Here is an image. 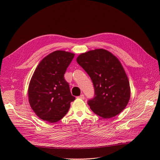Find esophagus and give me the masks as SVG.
Returning <instances> with one entry per match:
<instances>
[{
	"label": "esophagus",
	"mask_w": 160,
	"mask_h": 160,
	"mask_svg": "<svg viewBox=\"0 0 160 160\" xmlns=\"http://www.w3.org/2000/svg\"><path fill=\"white\" fill-rule=\"evenodd\" d=\"M84 95H83V94L82 95H81L80 96H79V97H78V98H80V99H84Z\"/></svg>",
	"instance_id": "obj_1"
}]
</instances>
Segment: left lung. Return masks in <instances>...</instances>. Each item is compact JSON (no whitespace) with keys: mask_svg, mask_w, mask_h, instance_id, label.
<instances>
[{"mask_svg":"<svg viewBox=\"0 0 160 160\" xmlns=\"http://www.w3.org/2000/svg\"><path fill=\"white\" fill-rule=\"evenodd\" d=\"M77 62L93 82L95 97L88 102L91 110L104 119L119 114L128 103L130 88L118 59L100 48L81 54Z\"/></svg>","mask_w":160,"mask_h":160,"instance_id":"obj_1","label":"left lung"}]
</instances>
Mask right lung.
Instances as JSON below:
<instances>
[{"instance_id":"add662e5","label":"right lung","mask_w":160,"mask_h":160,"mask_svg":"<svg viewBox=\"0 0 160 160\" xmlns=\"http://www.w3.org/2000/svg\"><path fill=\"white\" fill-rule=\"evenodd\" d=\"M74 56L73 53L56 50L45 57L33 72L28 87V100L32 109L42 120L60 121L74 100L64 78Z\"/></svg>"}]
</instances>
